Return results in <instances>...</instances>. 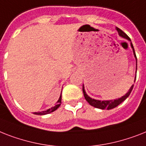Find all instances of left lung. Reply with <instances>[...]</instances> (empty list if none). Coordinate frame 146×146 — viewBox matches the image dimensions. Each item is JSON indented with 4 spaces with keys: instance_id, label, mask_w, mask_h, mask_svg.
<instances>
[{
    "instance_id": "obj_1",
    "label": "left lung",
    "mask_w": 146,
    "mask_h": 146,
    "mask_svg": "<svg viewBox=\"0 0 146 146\" xmlns=\"http://www.w3.org/2000/svg\"><path fill=\"white\" fill-rule=\"evenodd\" d=\"M116 30L118 31V34H119V36H122L124 38L127 39L129 41H131L130 37H129L127 35L124 31L121 30L120 28H118L116 27ZM131 46L133 48V54H134V57L136 58V60H137V68L136 69L137 70V56H136V53H135L134 51V48H133V46L132 42H131ZM136 73H137V71H136ZM136 78H137V74H136V77H135V80H136ZM134 80V82H135ZM133 85H132L131 87V88L129 89L128 92L124 95L123 97H121V98H118V99H116V100H95V99H92L89 97V96H88V94H86L85 91V88H84V85L82 86V92H83L84 94V97H85V100H87L88 103L91 105V106H94V107L98 108V109H101V110H111V109H113V108L116 107V106H118V105L120 104H121L124 100H125L127 98H128L129 95H130V94L131 93L133 90Z\"/></svg>"
}]
</instances>
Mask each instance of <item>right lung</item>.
Masks as SVG:
<instances>
[{
	"instance_id": "1",
	"label": "right lung",
	"mask_w": 146,
	"mask_h": 146,
	"mask_svg": "<svg viewBox=\"0 0 146 146\" xmlns=\"http://www.w3.org/2000/svg\"><path fill=\"white\" fill-rule=\"evenodd\" d=\"M61 96H60V98H59L58 100L57 101V105H55L53 107L50 108V109H48V110H46V111H42V112H34V114L35 115H46V114H48V113H50V112H52L58 109L59 106H61Z\"/></svg>"
}]
</instances>
